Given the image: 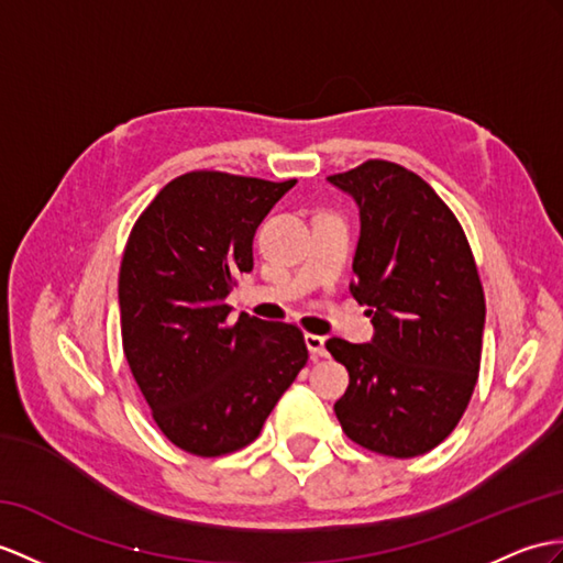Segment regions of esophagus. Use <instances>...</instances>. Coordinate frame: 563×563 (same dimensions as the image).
<instances>
[{
  "instance_id": "esophagus-1",
  "label": "esophagus",
  "mask_w": 563,
  "mask_h": 563,
  "mask_svg": "<svg viewBox=\"0 0 563 563\" xmlns=\"http://www.w3.org/2000/svg\"><path fill=\"white\" fill-rule=\"evenodd\" d=\"M306 346L310 351V358L312 361H320L327 355V349H324V336H318V334H306Z\"/></svg>"
}]
</instances>
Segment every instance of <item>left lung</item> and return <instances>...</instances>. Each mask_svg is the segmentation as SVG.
<instances>
[{
	"label": "left lung",
	"mask_w": 563,
	"mask_h": 563,
	"mask_svg": "<svg viewBox=\"0 0 563 563\" xmlns=\"http://www.w3.org/2000/svg\"><path fill=\"white\" fill-rule=\"evenodd\" d=\"M361 212L351 294L369 306V344L329 339L349 369L334 413L349 440L413 459L442 444L475 389L485 294L459 219L401 164L367 159L327 176Z\"/></svg>",
	"instance_id": "8db88e82"
}]
</instances>
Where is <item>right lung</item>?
<instances>
[{
  "mask_svg": "<svg viewBox=\"0 0 563 563\" xmlns=\"http://www.w3.org/2000/svg\"><path fill=\"white\" fill-rule=\"evenodd\" d=\"M224 172H188L133 224L119 269L121 341L164 437L196 456H224L260 430L308 363L296 324L241 314L227 296L253 269L260 222L291 190Z\"/></svg>",
  "mask_w": 563,
  "mask_h": 563,
  "instance_id": "add662e5",
  "label": "right lung"
}]
</instances>
